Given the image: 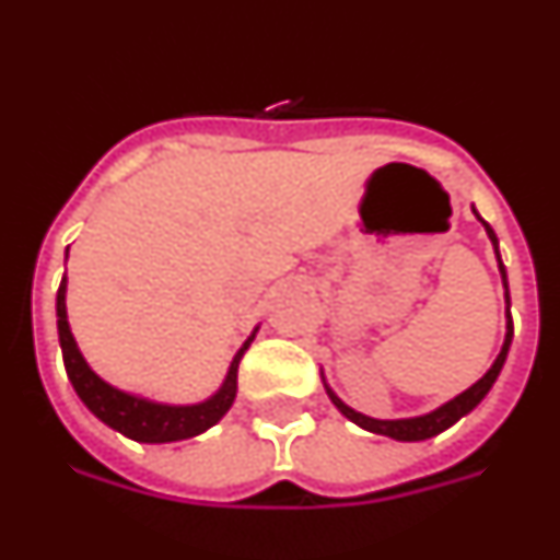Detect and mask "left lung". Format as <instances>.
I'll return each instance as SVG.
<instances>
[{
	"label": "left lung",
	"instance_id": "left-lung-1",
	"mask_svg": "<svg viewBox=\"0 0 560 560\" xmlns=\"http://www.w3.org/2000/svg\"><path fill=\"white\" fill-rule=\"evenodd\" d=\"M485 224V221H482ZM485 232H488V237H491L493 249H497V257H499V241H497V232L491 230V226L485 224ZM499 271H502V280H504V303H508V334H504V345L502 350H499L497 361H493V368L488 370V373L482 375V378L474 384V387H468L465 393H459L457 398L448 400V404H443L440 409H434V412L429 415H420V418H404V420H375V418H368V415L355 412V409H350L348 404H341L339 398H336L334 393L328 389L330 400L336 404V409H339L341 415L348 420H353L355 427L368 429V432L373 434H387V438L393 440H407V443H415V440H429L434 438V434L446 432L448 427H454L463 415L471 412L474 407H477L479 400L488 395V389L493 387V381H497V375L502 373V364L504 359H508V350H511V339H513V319H511V294H508V277H504V266L502 260H499Z\"/></svg>",
	"mask_w": 560,
	"mask_h": 560
}]
</instances>
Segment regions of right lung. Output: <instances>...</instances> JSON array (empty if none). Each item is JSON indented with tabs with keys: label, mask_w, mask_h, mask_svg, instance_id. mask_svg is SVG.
I'll use <instances>...</instances> for the list:
<instances>
[{
	"label": "right lung",
	"mask_w": 560,
	"mask_h": 560,
	"mask_svg": "<svg viewBox=\"0 0 560 560\" xmlns=\"http://www.w3.org/2000/svg\"><path fill=\"white\" fill-rule=\"evenodd\" d=\"M56 314H58V341H61L63 368H67L69 381L75 387L78 398L86 404V409L95 418H101L106 427L117 429L126 438L137 443H173V440H187L196 434L207 432L215 427L226 412H230L232 400L237 393V364L244 359L249 341L255 334L244 341V348L237 350L230 364L224 387L212 395L205 404H192V407H167V404H153V400L137 398V395L120 393V389L108 387L106 381L97 378L89 364L83 361L78 350L72 330L67 323V277L58 285L56 296Z\"/></svg>",
	"instance_id": "right-lung-1"
}]
</instances>
